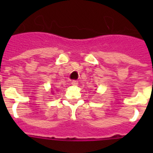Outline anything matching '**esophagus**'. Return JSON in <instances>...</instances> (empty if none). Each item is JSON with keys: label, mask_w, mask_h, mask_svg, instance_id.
I'll use <instances>...</instances> for the list:
<instances>
[{"label": "esophagus", "mask_w": 153, "mask_h": 153, "mask_svg": "<svg viewBox=\"0 0 153 153\" xmlns=\"http://www.w3.org/2000/svg\"><path fill=\"white\" fill-rule=\"evenodd\" d=\"M71 84H72L73 86H77V84H78L77 81H76V80H73L72 82H71Z\"/></svg>", "instance_id": "34e87169"}]
</instances>
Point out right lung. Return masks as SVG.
I'll use <instances>...</instances> for the list:
<instances>
[{
	"mask_svg": "<svg viewBox=\"0 0 153 153\" xmlns=\"http://www.w3.org/2000/svg\"><path fill=\"white\" fill-rule=\"evenodd\" d=\"M52 92H53V91H52Z\"/></svg>",
	"mask_w": 153,
	"mask_h": 153,
	"instance_id": "obj_1",
	"label": "right lung"
}]
</instances>
